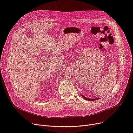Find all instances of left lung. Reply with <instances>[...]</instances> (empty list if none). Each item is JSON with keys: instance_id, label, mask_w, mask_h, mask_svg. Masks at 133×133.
Masks as SVG:
<instances>
[{"instance_id": "left-lung-1", "label": "left lung", "mask_w": 133, "mask_h": 133, "mask_svg": "<svg viewBox=\"0 0 133 133\" xmlns=\"http://www.w3.org/2000/svg\"><path fill=\"white\" fill-rule=\"evenodd\" d=\"M82 97L85 99H86V100H88V101H95V100H97V99H99V98H95V99H92V98H87V97H85L84 96H83V95H82Z\"/></svg>"}]
</instances>
